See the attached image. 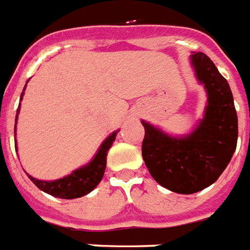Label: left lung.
<instances>
[{
  "instance_id": "obj_1",
  "label": "left lung",
  "mask_w": 250,
  "mask_h": 250,
  "mask_svg": "<svg viewBox=\"0 0 250 250\" xmlns=\"http://www.w3.org/2000/svg\"><path fill=\"white\" fill-rule=\"evenodd\" d=\"M190 65L207 93L203 119L193 131L174 137L142 120L146 166L161 187L177 194H193L213 184L238 142V115L228 80L203 52L191 53Z\"/></svg>"
}]
</instances>
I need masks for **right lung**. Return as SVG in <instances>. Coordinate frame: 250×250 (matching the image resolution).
Listing matches in <instances>:
<instances>
[{
	"mask_svg": "<svg viewBox=\"0 0 250 250\" xmlns=\"http://www.w3.org/2000/svg\"><path fill=\"white\" fill-rule=\"evenodd\" d=\"M26 84L24 86V89H22L21 96H20V101L22 100ZM19 112H20V104H19V108L16 111L15 134ZM117 133H119V130L113 131L112 134H110L106 139L103 140V143L101 144V147L97 150L96 156L93 157V160L90 162H88L84 166L79 167V168H76L71 174L66 175V176L61 177V179L46 181L38 180V179L30 176L29 174L26 175L37 185L38 189L43 190L47 194L52 195V197L61 198V199H75V198L84 197L88 193H90L97 185L100 184L101 180H102L104 170H106L107 153H108L111 146H112V143L116 139ZM15 149H18V146H15Z\"/></svg>",
	"mask_w": 250,
	"mask_h": 250,
	"instance_id": "obj_1",
	"label": "right lung"
}]
</instances>
